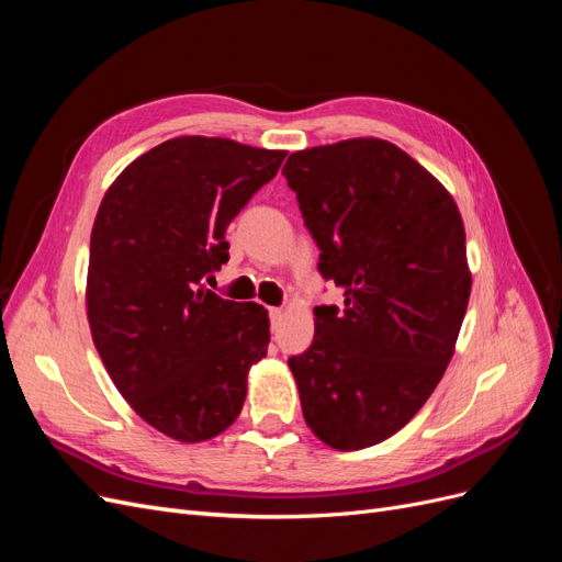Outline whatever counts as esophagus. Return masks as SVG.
Wrapping results in <instances>:
<instances>
[{"instance_id":"obj_1","label":"esophagus","mask_w":562,"mask_h":562,"mask_svg":"<svg viewBox=\"0 0 562 562\" xmlns=\"http://www.w3.org/2000/svg\"><path fill=\"white\" fill-rule=\"evenodd\" d=\"M269 321H271V328H277L279 323L283 321V310H269Z\"/></svg>"}]
</instances>
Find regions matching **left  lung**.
<instances>
[{
  "label": "left lung",
  "mask_w": 562,
  "mask_h": 562,
  "mask_svg": "<svg viewBox=\"0 0 562 562\" xmlns=\"http://www.w3.org/2000/svg\"><path fill=\"white\" fill-rule=\"evenodd\" d=\"M318 271L345 307H314V342L291 366L304 422L335 450L378 446L434 394L471 295L452 194L394 143L351 138L283 166Z\"/></svg>",
  "instance_id": "left-lung-1"
}]
</instances>
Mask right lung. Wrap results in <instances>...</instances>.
<instances>
[{
  "instance_id": "add662e5",
  "label": "right lung",
  "mask_w": 562,
  "mask_h": 562,
  "mask_svg": "<svg viewBox=\"0 0 562 562\" xmlns=\"http://www.w3.org/2000/svg\"><path fill=\"white\" fill-rule=\"evenodd\" d=\"M283 149L180 135L131 161L91 229L87 316L108 375L149 427L201 443L239 417L269 345L262 304L201 281L229 260L225 232L277 176Z\"/></svg>"
}]
</instances>
